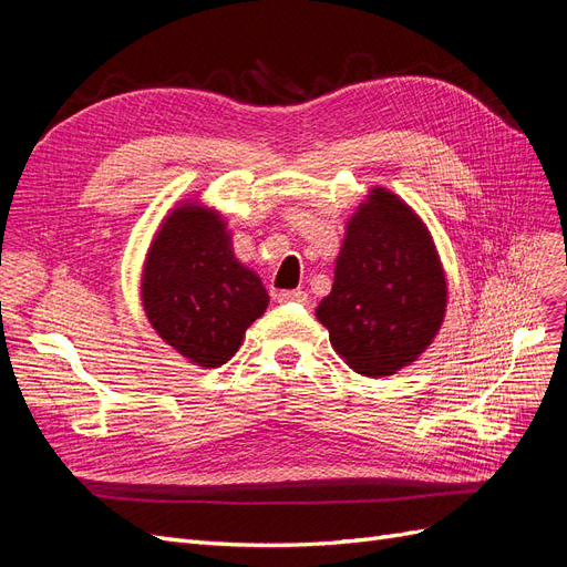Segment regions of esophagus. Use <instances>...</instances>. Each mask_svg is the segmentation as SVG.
<instances>
[{
    "mask_svg": "<svg viewBox=\"0 0 567 567\" xmlns=\"http://www.w3.org/2000/svg\"><path fill=\"white\" fill-rule=\"evenodd\" d=\"M277 300H279V302H298V305H307V302H310V298H307L305 290H279Z\"/></svg>",
    "mask_w": 567,
    "mask_h": 567,
    "instance_id": "34e87169",
    "label": "esophagus"
}]
</instances>
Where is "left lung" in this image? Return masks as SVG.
Masks as SVG:
<instances>
[{
    "label": "left lung",
    "mask_w": 567,
    "mask_h": 567,
    "mask_svg": "<svg viewBox=\"0 0 567 567\" xmlns=\"http://www.w3.org/2000/svg\"><path fill=\"white\" fill-rule=\"evenodd\" d=\"M447 312L433 236L383 186L348 219L331 293L317 307L342 362L369 379L398 373L431 346Z\"/></svg>",
    "instance_id": "left-lung-1"
}]
</instances>
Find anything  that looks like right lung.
<instances>
[{"mask_svg": "<svg viewBox=\"0 0 567 567\" xmlns=\"http://www.w3.org/2000/svg\"><path fill=\"white\" fill-rule=\"evenodd\" d=\"M142 302L167 346L196 367L215 369L241 348L269 296L260 277L236 260L221 215L182 203L163 219L146 252Z\"/></svg>", "mask_w": 567, "mask_h": 567, "instance_id": "add662e5", "label": "right lung"}]
</instances>
